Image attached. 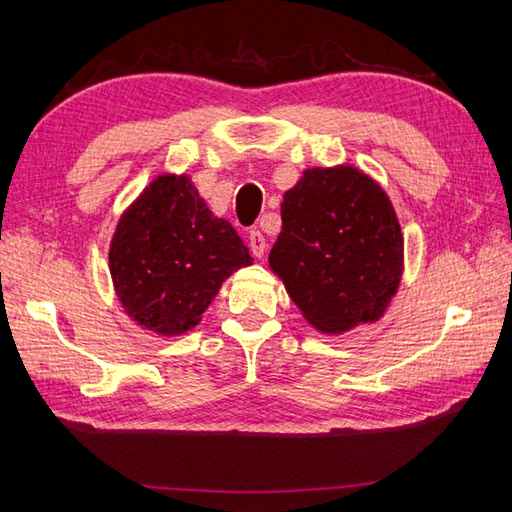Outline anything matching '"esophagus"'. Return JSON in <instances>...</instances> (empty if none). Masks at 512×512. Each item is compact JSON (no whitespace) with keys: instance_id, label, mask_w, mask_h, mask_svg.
I'll return each mask as SVG.
<instances>
[{"instance_id":"esophagus-1","label":"esophagus","mask_w":512,"mask_h":512,"mask_svg":"<svg viewBox=\"0 0 512 512\" xmlns=\"http://www.w3.org/2000/svg\"><path fill=\"white\" fill-rule=\"evenodd\" d=\"M248 246H250V253H253V257L262 259L264 253H266V237L262 235V231H250L248 235Z\"/></svg>"}]
</instances>
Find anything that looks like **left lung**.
<instances>
[{"label":"left lung","mask_w":512,"mask_h":512,"mask_svg":"<svg viewBox=\"0 0 512 512\" xmlns=\"http://www.w3.org/2000/svg\"><path fill=\"white\" fill-rule=\"evenodd\" d=\"M270 270L314 330L345 334L383 319L405 270L389 195L352 165L303 171L281 204Z\"/></svg>","instance_id":"left-lung-1"}]
</instances>
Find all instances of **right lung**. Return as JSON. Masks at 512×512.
<instances>
[{"label": "right lung", "instance_id": "obj_1", "mask_svg": "<svg viewBox=\"0 0 512 512\" xmlns=\"http://www.w3.org/2000/svg\"><path fill=\"white\" fill-rule=\"evenodd\" d=\"M253 264L231 222L213 215L187 173H162L123 211L110 242L114 292L129 321L180 336L224 281Z\"/></svg>", "mask_w": 512, "mask_h": 512}]
</instances>
